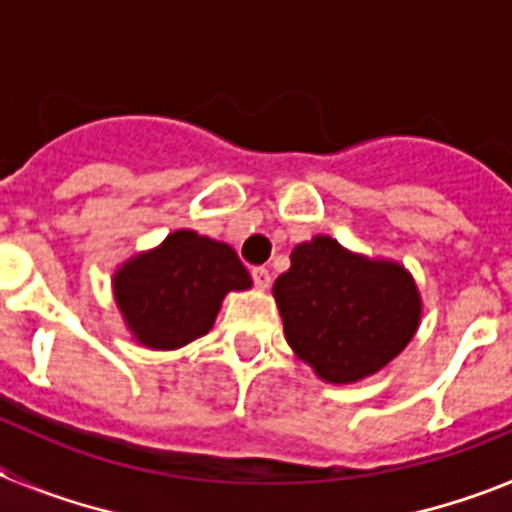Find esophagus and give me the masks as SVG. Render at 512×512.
I'll use <instances>...</instances> for the list:
<instances>
[{
	"label": "esophagus",
	"mask_w": 512,
	"mask_h": 512,
	"mask_svg": "<svg viewBox=\"0 0 512 512\" xmlns=\"http://www.w3.org/2000/svg\"><path fill=\"white\" fill-rule=\"evenodd\" d=\"M251 277H253V284H256V287L269 289V284H271L269 269H264V266H256V269L251 271Z\"/></svg>",
	"instance_id": "34e87169"
}]
</instances>
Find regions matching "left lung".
<instances>
[{
  "label": "left lung",
  "instance_id": "obj_1",
  "mask_svg": "<svg viewBox=\"0 0 512 512\" xmlns=\"http://www.w3.org/2000/svg\"><path fill=\"white\" fill-rule=\"evenodd\" d=\"M274 282L284 338L328 384H354L390 364L413 341L423 297L400 261L369 259L315 235L295 246Z\"/></svg>",
  "mask_w": 512,
  "mask_h": 512
}]
</instances>
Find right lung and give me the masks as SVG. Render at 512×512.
I'll use <instances>...</instances> for the list:
<instances>
[{
    "instance_id": "right-lung-1",
    "label": "right lung",
    "mask_w": 512,
    "mask_h": 512,
    "mask_svg": "<svg viewBox=\"0 0 512 512\" xmlns=\"http://www.w3.org/2000/svg\"><path fill=\"white\" fill-rule=\"evenodd\" d=\"M251 284L238 253L197 230H174L112 274L125 328L140 346L156 351H174L210 333L225 295Z\"/></svg>"
}]
</instances>
